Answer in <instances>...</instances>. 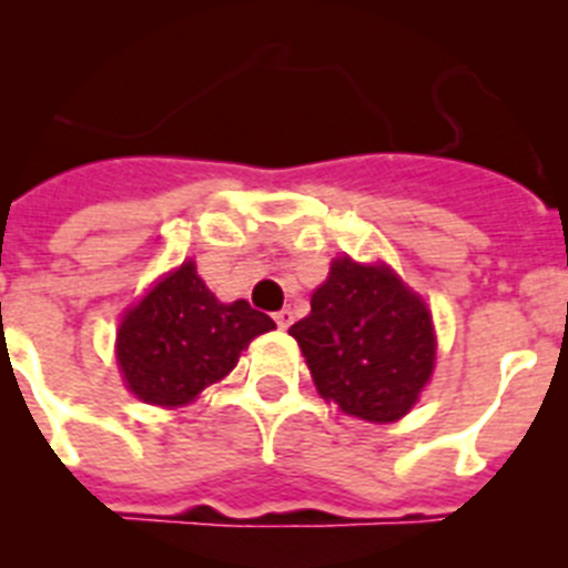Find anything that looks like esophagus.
<instances>
[{
  "label": "esophagus",
  "instance_id": "34e87169",
  "mask_svg": "<svg viewBox=\"0 0 568 568\" xmlns=\"http://www.w3.org/2000/svg\"><path fill=\"white\" fill-rule=\"evenodd\" d=\"M273 318H275V324H278L281 329H287L290 324H293V310H287V307H284V310H278V313H275Z\"/></svg>",
  "mask_w": 568,
  "mask_h": 568
}]
</instances>
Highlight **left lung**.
<instances>
[{"label":"left lung","instance_id":"obj_1","mask_svg":"<svg viewBox=\"0 0 568 568\" xmlns=\"http://www.w3.org/2000/svg\"><path fill=\"white\" fill-rule=\"evenodd\" d=\"M290 327L315 386L346 415L389 424L413 409L433 375L435 335L424 301L389 270L338 258Z\"/></svg>","mask_w":568,"mask_h":568}]
</instances>
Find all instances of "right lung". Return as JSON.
Wrapping results in <instances>:
<instances>
[{
	"mask_svg": "<svg viewBox=\"0 0 568 568\" xmlns=\"http://www.w3.org/2000/svg\"><path fill=\"white\" fill-rule=\"evenodd\" d=\"M273 327L247 301L222 304L187 261L124 315L115 358L130 393L148 404L182 406L222 381L241 349Z\"/></svg>",
	"mask_w": 568,
	"mask_h": 568,
	"instance_id": "add662e5",
	"label": "right lung"
}]
</instances>
